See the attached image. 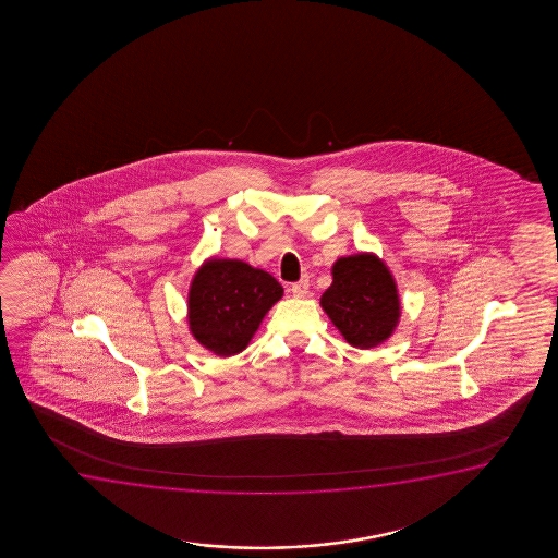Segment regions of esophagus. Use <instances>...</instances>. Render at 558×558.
Listing matches in <instances>:
<instances>
[{
    "label": "esophagus",
    "mask_w": 558,
    "mask_h": 558,
    "mask_svg": "<svg viewBox=\"0 0 558 558\" xmlns=\"http://www.w3.org/2000/svg\"><path fill=\"white\" fill-rule=\"evenodd\" d=\"M291 293H293V298H306L308 295V278H301L299 282L291 283Z\"/></svg>",
    "instance_id": "esophagus-1"
}]
</instances>
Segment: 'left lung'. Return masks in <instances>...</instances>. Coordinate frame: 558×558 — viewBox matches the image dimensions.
Here are the masks:
<instances>
[{"instance_id":"obj_1","label":"left lung","mask_w":558,"mask_h":558,"mask_svg":"<svg viewBox=\"0 0 558 558\" xmlns=\"http://www.w3.org/2000/svg\"><path fill=\"white\" fill-rule=\"evenodd\" d=\"M333 282L322 293L320 306L347 343L374 349L397 329L402 314L397 282L385 260L360 252L339 257Z\"/></svg>"}]
</instances>
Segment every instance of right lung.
Here are the masks:
<instances>
[{"label": "right lung", "mask_w": 558, "mask_h": 558, "mask_svg": "<svg viewBox=\"0 0 558 558\" xmlns=\"http://www.w3.org/2000/svg\"><path fill=\"white\" fill-rule=\"evenodd\" d=\"M283 295L275 276L238 259H206L192 276L186 320L192 337L221 359L250 344Z\"/></svg>", "instance_id": "add662e5"}]
</instances>
